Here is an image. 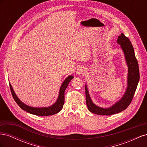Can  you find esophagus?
I'll list each match as a JSON object with an SVG mask.
<instances>
[{"mask_svg": "<svg viewBox=\"0 0 147 147\" xmlns=\"http://www.w3.org/2000/svg\"><path fill=\"white\" fill-rule=\"evenodd\" d=\"M80 73L83 74H85V70L83 69H80Z\"/></svg>", "mask_w": 147, "mask_h": 147, "instance_id": "1", "label": "esophagus"}]
</instances>
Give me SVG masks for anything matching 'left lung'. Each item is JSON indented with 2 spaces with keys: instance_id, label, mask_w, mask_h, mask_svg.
<instances>
[{
  "instance_id": "1",
  "label": "left lung",
  "mask_w": 147,
  "mask_h": 147,
  "mask_svg": "<svg viewBox=\"0 0 147 147\" xmlns=\"http://www.w3.org/2000/svg\"><path fill=\"white\" fill-rule=\"evenodd\" d=\"M117 43L121 45V48L124 54V57L128 67L127 86L125 93L121 99L109 108H102L93 103L86 84L85 85L86 102L90 112L100 115H111L122 112L129 105L134 97L138 83L139 81L140 74L139 64L135 56L134 50L132 43L124 34L119 35Z\"/></svg>"
}]
</instances>
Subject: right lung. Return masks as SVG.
<instances>
[{
  "mask_svg": "<svg viewBox=\"0 0 147 147\" xmlns=\"http://www.w3.org/2000/svg\"><path fill=\"white\" fill-rule=\"evenodd\" d=\"M74 78V77L72 75H70L67 78H66L65 80L63 82V84H61L59 93L58 97L56 102L54 104L48 107H30L27 105L24 104L23 102H21L18 97H17L16 94L14 92V90L11 85L10 84V88L12 96L13 99L16 102V104L18 105L20 107L24 110L26 112H27L29 113L33 114L35 115H37V116H49V115H53L56 113H57L62 110L63 107V105L64 104V92L65 89L67 87L69 82L72 80V79Z\"/></svg>",
  "mask_w": 147,
  "mask_h": 147,
  "instance_id": "1",
  "label": "right lung"
}]
</instances>
